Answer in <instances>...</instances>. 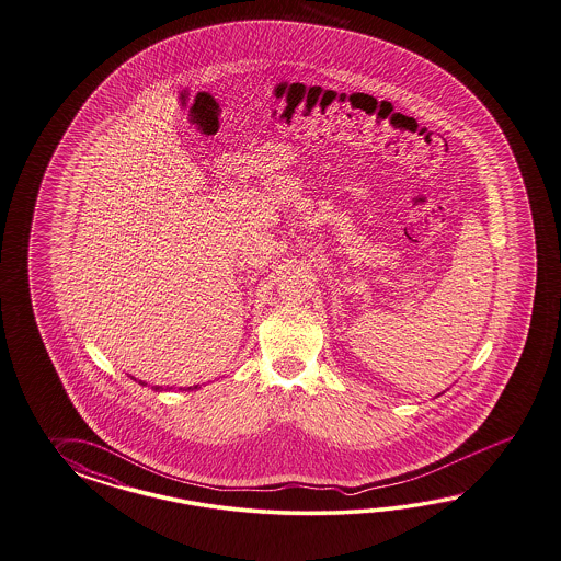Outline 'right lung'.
Listing matches in <instances>:
<instances>
[{
	"label": "right lung",
	"mask_w": 561,
	"mask_h": 561,
	"mask_svg": "<svg viewBox=\"0 0 561 561\" xmlns=\"http://www.w3.org/2000/svg\"><path fill=\"white\" fill-rule=\"evenodd\" d=\"M139 385H146L144 381H139ZM151 389H156V391H165V389H172V387H160V385H153ZM188 391H192V389H198V385H194V387H186Z\"/></svg>",
	"instance_id": "1"
}]
</instances>
